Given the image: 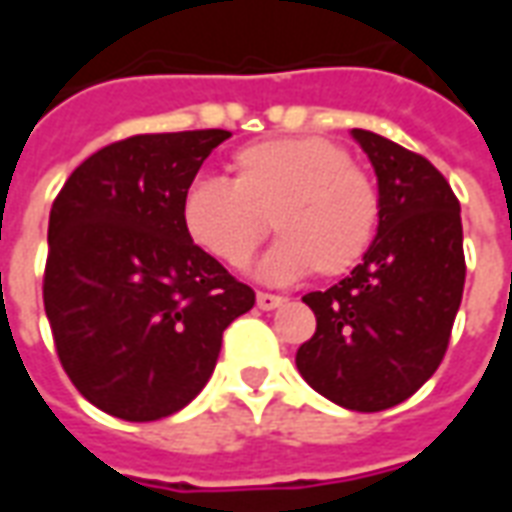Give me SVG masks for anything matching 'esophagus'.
I'll list each match as a JSON object with an SVG mask.
<instances>
[{"instance_id":"34e87169","label":"esophagus","mask_w":512,"mask_h":512,"mask_svg":"<svg viewBox=\"0 0 512 512\" xmlns=\"http://www.w3.org/2000/svg\"><path fill=\"white\" fill-rule=\"evenodd\" d=\"M282 296H274V293H257V307L260 310H277L282 307Z\"/></svg>"}]
</instances>
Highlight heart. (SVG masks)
Instances as JSON below:
<instances>
[{"instance_id":"1","label":"heart","mask_w":512,"mask_h":512,"mask_svg":"<svg viewBox=\"0 0 512 512\" xmlns=\"http://www.w3.org/2000/svg\"><path fill=\"white\" fill-rule=\"evenodd\" d=\"M378 219L373 178L326 136L241 147L233 180L194 178L180 197V224L191 244L230 268L249 263L271 222L279 241L257 263V274L271 282L354 271L376 238Z\"/></svg>"}]
</instances>
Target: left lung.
<instances>
[{
	"label": "left lung",
	"instance_id": "8db88e82",
	"mask_svg": "<svg viewBox=\"0 0 512 512\" xmlns=\"http://www.w3.org/2000/svg\"><path fill=\"white\" fill-rule=\"evenodd\" d=\"M376 169L381 219L362 263L304 296L315 334L296 351L304 381L351 411H384L444 359L466 279L461 202L428 158L354 128Z\"/></svg>",
	"mask_w": 512,
	"mask_h": 512
}]
</instances>
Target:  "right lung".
Wrapping results in <instances>:
<instances>
[{"mask_svg":"<svg viewBox=\"0 0 512 512\" xmlns=\"http://www.w3.org/2000/svg\"><path fill=\"white\" fill-rule=\"evenodd\" d=\"M222 128L139 134L73 169L49 216L43 304L57 356L93 406L153 422L208 384L255 290L191 244L180 197Z\"/></svg>","mask_w":512,"mask_h":512,"instance_id":"1","label":"right lung"}]
</instances>
